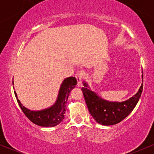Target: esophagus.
<instances>
[{
  "instance_id": "1",
  "label": "esophagus",
  "mask_w": 154,
  "mask_h": 154,
  "mask_svg": "<svg viewBox=\"0 0 154 154\" xmlns=\"http://www.w3.org/2000/svg\"><path fill=\"white\" fill-rule=\"evenodd\" d=\"M75 77H76V79H77V84H78V85L79 86L80 85L81 82H82V79L83 77V73L82 72H79V71L77 72L75 75Z\"/></svg>"
}]
</instances>
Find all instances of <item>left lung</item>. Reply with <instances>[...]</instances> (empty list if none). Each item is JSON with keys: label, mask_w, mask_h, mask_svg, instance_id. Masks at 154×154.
Masks as SVG:
<instances>
[{"label": "left lung", "mask_w": 154, "mask_h": 154, "mask_svg": "<svg viewBox=\"0 0 154 154\" xmlns=\"http://www.w3.org/2000/svg\"><path fill=\"white\" fill-rule=\"evenodd\" d=\"M84 85L85 88H82V91L90 114L97 122L103 125H116L126 118L138 102L143 87L142 84L138 92L133 97L118 103L102 99L94 92L87 88L85 82Z\"/></svg>", "instance_id": "1"}]
</instances>
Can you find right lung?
<instances>
[{"instance_id": "add662e5", "label": "right lung", "mask_w": 154, "mask_h": 154, "mask_svg": "<svg viewBox=\"0 0 154 154\" xmlns=\"http://www.w3.org/2000/svg\"><path fill=\"white\" fill-rule=\"evenodd\" d=\"M77 79L75 77H70L65 79L61 84L56 103L53 106L42 111H34L29 110L19 101L17 95L14 94L19 106L25 116L32 122L41 127H54L63 121L66 115V103L71 90L75 88Z\"/></svg>"}]
</instances>
